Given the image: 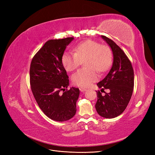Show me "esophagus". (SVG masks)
I'll return each instance as SVG.
<instances>
[{
	"label": "esophagus",
	"instance_id": "1",
	"mask_svg": "<svg viewBox=\"0 0 155 155\" xmlns=\"http://www.w3.org/2000/svg\"><path fill=\"white\" fill-rule=\"evenodd\" d=\"M79 89H80V91H82V92H83V91H86V89L83 88V87H80V88H79Z\"/></svg>",
	"mask_w": 155,
	"mask_h": 155
}]
</instances>
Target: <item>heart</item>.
Masks as SVG:
<instances>
[{"instance_id":"heart-1","label":"heart","mask_w":155,"mask_h":155,"mask_svg":"<svg viewBox=\"0 0 155 155\" xmlns=\"http://www.w3.org/2000/svg\"><path fill=\"white\" fill-rule=\"evenodd\" d=\"M85 60L86 68L78 69L72 76L73 83L83 87L90 86L97 81V71L103 73L108 70L113 61L112 52L108 46L87 40L78 44L74 48V53L65 52L62 57V63L66 70L72 71Z\"/></svg>"}]
</instances>
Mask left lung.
Here are the masks:
<instances>
[{
  "label": "left lung",
  "mask_w": 155,
  "mask_h": 155,
  "mask_svg": "<svg viewBox=\"0 0 155 155\" xmlns=\"http://www.w3.org/2000/svg\"><path fill=\"white\" fill-rule=\"evenodd\" d=\"M101 37L112 49L113 63L106 77L97 84L101 91L108 88L110 92L102 95L99 90L97 91L95 108L99 115L113 118L122 114L130 101L134 87V71L131 61L122 49L111 39Z\"/></svg>",
  "instance_id": "8db88e82"
}]
</instances>
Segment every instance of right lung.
I'll return each instance as SVG.
<instances>
[{
	"mask_svg": "<svg viewBox=\"0 0 155 155\" xmlns=\"http://www.w3.org/2000/svg\"><path fill=\"white\" fill-rule=\"evenodd\" d=\"M73 38L49 40L35 54L30 65L33 96L44 113L54 121L68 120L77 111L79 89H68L69 77L62 63L65 49Z\"/></svg>",
	"mask_w": 155,
	"mask_h": 155,
	"instance_id": "1",
	"label": "right lung"
}]
</instances>
